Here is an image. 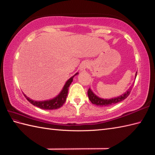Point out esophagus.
Listing matches in <instances>:
<instances>
[{
    "instance_id": "34e87169",
    "label": "esophagus",
    "mask_w": 155,
    "mask_h": 155,
    "mask_svg": "<svg viewBox=\"0 0 155 155\" xmlns=\"http://www.w3.org/2000/svg\"><path fill=\"white\" fill-rule=\"evenodd\" d=\"M89 66V63L87 61H84L80 65V71L81 72H84L86 70V69Z\"/></svg>"
}]
</instances>
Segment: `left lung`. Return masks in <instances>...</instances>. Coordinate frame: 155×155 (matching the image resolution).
I'll return each instance as SVG.
<instances>
[{
	"label": "left lung",
	"mask_w": 155,
	"mask_h": 155,
	"mask_svg": "<svg viewBox=\"0 0 155 155\" xmlns=\"http://www.w3.org/2000/svg\"><path fill=\"white\" fill-rule=\"evenodd\" d=\"M137 72L135 74V78L137 77ZM133 85H134V83H133L131 86H130L129 89L127 91H126V92H125L124 94H123L120 96H118V97H113L111 99H104V98L99 97L97 95H96L94 94V91H93L90 88H89L88 89L87 95H88L89 100L91 101V102L93 104L96 105L99 107H107V106L114 105L115 104H117V103L122 101L123 100L125 99L130 94V90H131Z\"/></svg>",
	"instance_id": "1"
}]
</instances>
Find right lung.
<instances>
[{
    "instance_id": "add662e5",
    "label": "right lung",
    "mask_w": 155,
    "mask_h": 155,
    "mask_svg": "<svg viewBox=\"0 0 155 155\" xmlns=\"http://www.w3.org/2000/svg\"><path fill=\"white\" fill-rule=\"evenodd\" d=\"M78 74V72L74 74L73 76L71 77L68 81L66 82L64 86L63 87L61 91L60 92V94H58L56 97H54L53 99H49V100H45V101H34L31 99L30 98L28 97L27 96L24 94L30 104H32L33 105L36 106L38 107H39L42 109L45 110H52V109H56L61 107V106L64 105L65 101H66V98L68 96V89L69 87H70L71 82L73 81V78L74 76Z\"/></svg>"
}]
</instances>
